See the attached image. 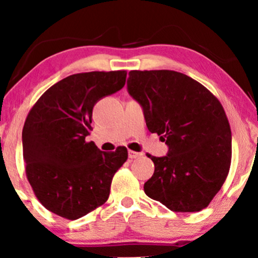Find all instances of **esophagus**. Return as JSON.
I'll list each match as a JSON object with an SVG mask.
<instances>
[{
	"label": "esophagus",
	"instance_id": "esophagus-1",
	"mask_svg": "<svg viewBox=\"0 0 258 258\" xmlns=\"http://www.w3.org/2000/svg\"><path fill=\"white\" fill-rule=\"evenodd\" d=\"M128 155H129V158H139V157H141L142 156V153H137V151H133V150H129L128 151Z\"/></svg>",
	"mask_w": 258,
	"mask_h": 258
}]
</instances>
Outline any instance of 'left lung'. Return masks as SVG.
<instances>
[{
  "label": "left lung",
  "instance_id": "left-lung-1",
  "mask_svg": "<svg viewBox=\"0 0 258 258\" xmlns=\"http://www.w3.org/2000/svg\"><path fill=\"white\" fill-rule=\"evenodd\" d=\"M142 105L150 133L169 147L144 183L147 196L176 213L209 206L231 163V130L221 102L191 77L174 70H132L126 82Z\"/></svg>",
  "mask_w": 258,
  "mask_h": 258
}]
</instances>
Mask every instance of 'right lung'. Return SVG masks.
Here are the masks:
<instances>
[{
	"instance_id": "right-lung-1",
	"label": "right lung",
	"mask_w": 258,
	"mask_h": 258,
	"mask_svg": "<svg viewBox=\"0 0 258 258\" xmlns=\"http://www.w3.org/2000/svg\"><path fill=\"white\" fill-rule=\"evenodd\" d=\"M125 79V70L74 74L49 88L30 109L22 132L26 175L51 213L73 221L107 202L128 150L104 153L86 137L93 130L94 105L122 89Z\"/></svg>"
}]
</instances>
